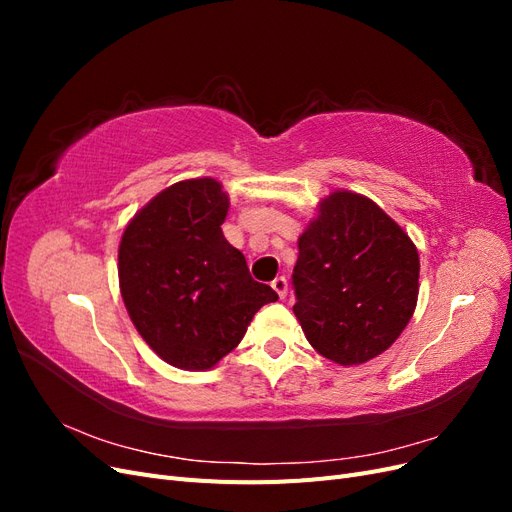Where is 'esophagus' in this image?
Here are the masks:
<instances>
[{"instance_id":"34e87169","label":"esophagus","mask_w":512,"mask_h":512,"mask_svg":"<svg viewBox=\"0 0 512 512\" xmlns=\"http://www.w3.org/2000/svg\"><path fill=\"white\" fill-rule=\"evenodd\" d=\"M271 286H273V290L280 294V299H284L286 297V292H288V280L284 275H277L275 280L271 282Z\"/></svg>"}]
</instances>
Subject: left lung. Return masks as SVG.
<instances>
[{
  "label": "left lung",
  "instance_id": "obj_1",
  "mask_svg": "<svg viewBox=\"0 0 512 512\" xmlns=\"http://www.w3.org/2000/svg\"><path fill=\"white\" fill-rule=\"evenodd\" d=\"M418 252L374 200L333 192L299 237L292 312L322 356L361 365L410 322L418 299Z\"/></svg>",
  "mask_w": 512,
  "mask_h": 512
}]
</instances>
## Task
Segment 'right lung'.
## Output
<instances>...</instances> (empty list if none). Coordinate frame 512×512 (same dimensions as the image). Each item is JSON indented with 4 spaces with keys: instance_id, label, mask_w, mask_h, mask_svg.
I'll list each match as a JSON object with an SVG mask.
<instances>
[{
    "instance_id": "right-lung-1",
    "label": "right lung",
    "mask_w": 512,
    "mask_h": 512,
    "mask_svg": "<svg viewBox=\"0 0 512 512\" xmlns=\"http://www.w3.org/2000/svg\"><path fill=\"white\" fill-rule=\"evenodd\" d=\"M228 196L211 179L173 183L119 243V286L136 331L168 365L203 371L235 350L277 292L252 280L222 232Z\"/></svg>"
}]
</instances>
